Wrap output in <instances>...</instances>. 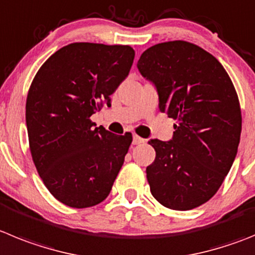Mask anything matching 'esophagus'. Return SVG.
I'll use <instances>...</instances> for the list:
<instances>
[{
    "label": "esophagus",
    "mask_w": 255,
    "mask_h": 255,
    "mask_svg": "<svg viewBox=\"0 0 255 255\" xmlns=\"http://www.w3.org/2000/svg\"><path fill=\"white\" fill-rule=\"evenodd\" d=\"M144 141H145V139H143V137H140L139 135L135 134L134 136H132V144H134V145H139V144H143Z\"/></svg>",
    "instance_id": "1"
}]
</instances>
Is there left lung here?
<instances>
[{"label":"left lung","instance_id":"1","mask_svg":"<svg viewBox=\"0 0 255 255\" xmlns=\"http://www.w3.org/2000/svg\"><path fill=\"white\" fill-rule=\"evenodd\" d=\"M137 69L155 85L160 111L177 120L173 139L149 141L155 149L146 167L151 195L172 210L201 206L237 156L242 111L234 85L214 55L183 40L146 49Z\"/></svg>","mask_w":255,"mask_h":255}]
</instances>
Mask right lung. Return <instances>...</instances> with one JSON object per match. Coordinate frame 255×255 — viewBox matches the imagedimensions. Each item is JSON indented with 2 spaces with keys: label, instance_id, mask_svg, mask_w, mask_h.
<instances>
[{
  "label": "right lung",
  "instance_id": "right-lung-1",
  "mask_svg": "<svg viewBox=\"0 0 255 255\" xmlns=\"http://www.w3.org/2000/svg\"><path fill=\"white\" fill-rule=\"evenodd\" d=\"M129 45L72 43L55 51L35 74L26 99L32 162L49 192L73 209L109 196L132 141L95 128L91 116L128 77Z\"/></svg>",
  "mask_w": 255,
  "mask_h": 255
}]
</instances>
